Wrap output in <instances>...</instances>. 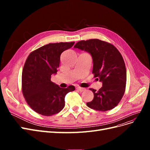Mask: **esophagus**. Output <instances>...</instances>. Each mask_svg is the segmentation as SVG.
I'll return each mask as SVG.
<instances>
[{
  "mask_svg": "<svg viewBox=\"0 0 150 150\" xmlns=\"http://www.w3.org/2000/svg\"><path fill=\"white\" fill-rule=\"evenodd\" d=\"M76 89L79 90V91L82 92V91H85V88H81V87H77Z\"/></svg>",
  "mask_w": 150,
  "mask_h": 150,
  "instance_id": "esophagus-1",
  "label": "esophagus"
}]
</instances>
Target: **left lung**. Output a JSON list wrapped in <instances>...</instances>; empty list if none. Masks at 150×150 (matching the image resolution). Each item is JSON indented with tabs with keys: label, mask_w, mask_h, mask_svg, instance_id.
Masks as SVG:
<instances>
[{
	"label": "left lung",
	"mask_w": 150,
	"mask_h": 150,
	"mask_svg": "<svg viewBox=\"0 0 150 150\" xmlns=\"http://www.w3.org/2000/svg\"><path fill=\"white\" fill-rule=\"evenodd\" d=\"M78 48L89 52L93 61V74L103 83L94 93L93 101L87 106L99 111L111 110L116 107L123 96L126 84V70L121 53L112 44L98 39L81 40L76 44Z\"/></svg>",
	"instance_id": "obj_1"
}]
</instances>
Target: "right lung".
I'll list each match as a JSON object with an SVG mask.
<instances>
[{"label": "right lung", "mask_w": 150, "mask_h": 150, "mask_svg": "<svg viewBox=\"0 0 150 150\" xmlns=\"http://www.w3.org/2000/svg\"><path fill=\"white\" fill-rule=\"evenodd\" d=\"M71 42L50 43L30 53L22 74V91L28 105L43 116H52L65 106L66 95L74 86L61 88L51 81L59 66L61 53L71 48Z\"/></svg>", "instance_id": "right-lung-1"}]
</instances>
